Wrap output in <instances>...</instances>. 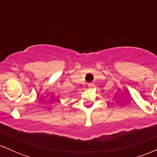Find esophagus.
<instances>
[{
    "mask_svg": "<svg viewBox=\"0 0 157 157\" xmlns=\"http://www.w3.org/2000/svg\"><path fill=\"white\" fill-rule=\"evenodd\" d=\"M93 86H94V84L92 83V82H89V83H88V87L92 88Z\"/></svg>",
    "mask_w": 157,
    "mask_h": 157,
    "instance_id": "obj_1",
    "label": "esophagus"
}]
</instances>
